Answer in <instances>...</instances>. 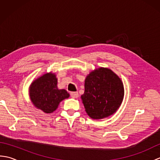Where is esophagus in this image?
<instances>
[{"label":"esophagus","instance_id":"obj_1","mask_svg":"<svg viewBox=\"0 0 160 160\" xmlns=\"http://www.w3.org/2000/svg\"><path fill=\"white\" fill-rule=\"evenodd\" d=\"M78 92H71V96L73 98H77L78 97Z\"/></svg>","mask_w":160,"mask_h":160}]
</instances>
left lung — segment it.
<instances>
[{"instance_id":"1","label":"left lung","mask_w":160,"mask_h":160,"mask_svg":"<svg viewBox=\"0 0 160 160\" xmlns=\"http://www.w3.org/2000/svg\"><path fill=\"white\" fill-rule=\"evenodd\" d=\"M124 89L120 78L111 69L100 67L87 75L81 96L87 115L103 119L113 115L123 101Z\"/></svg>"}]
</instances>
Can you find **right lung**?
<instances>
[{
	"mask_svg": "<svg viewBox=\"0 0 160 160\" xmlns=\"http://www.w3.org/2000/svg\"><path fill=\"white\" fill-rule=\"evenodd\" d=\"M55 73L49 72L33 80L29 89L30 100L33 106L45 113H52L61 101L69 97L65 89H59Z\"/></svg>",
	"mask_w": 160,
	"mask_h": 160,
	"instance_id": "right-lung-1",
	"label": "right lung"
}]
</instances>
